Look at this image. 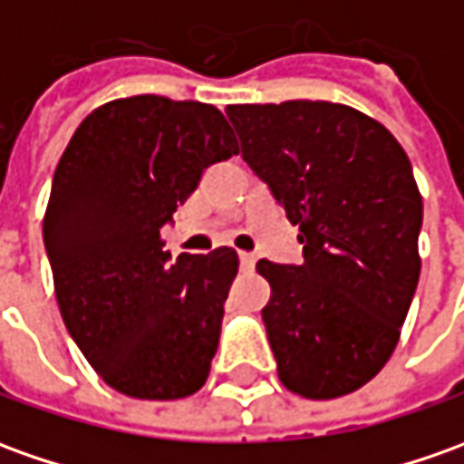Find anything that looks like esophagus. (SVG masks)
<instances>
[{"mask_svg": "<svg viewBox=\"0 0 464 464\" xmlns=\"http://www.w3.org/2000/svg\"><path fill=\"white\" fill-rule=\"evenodd\" d=\"M238 261H241V272H254V266H256V256L254 254H246V251L238 254Z\"/></svg>", "mask_w": 464, "mask_h": 464, "instance_id": "1", "label": "esophagus"}]
</instances>
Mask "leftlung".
<instances>
[{
    "label": "left lung",
    "instance_id": "obj_1",
    "mask_svg": "<svg viewBox=\"0 0 464 464\" xmlns=\"http://www.w3.org/2000/svg\"><path fill=\"white\" fill-rule=\"evenodd\" d=\"M241 157L299 226L302 264L261 258L276 373L304 399L353 393L386 365L417 292L421 195L376 119L330 101L226 109Z\"/></svg>",
    "mask_w": 464,
    "mask_h": 464
}]
</instances>
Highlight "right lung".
<instances>
[{"mask_svg": "<svg viewBox=\"0 0 464 464\" xmlns=\"http://www.w3.org/2000/svg\"><path fill=\"white\" fill-rule=\"evenodd\" d=\"M233 154L216 106L131 96L88 113L60 157L43 223L55 297L75 345L119 393L172 401L206 383L238 256L220 246L169 261L160 231Z\"/></svg>", "mask_w": 464, "mask_h": 464, "instance_id": "1", "label": "right lung"}]
</instances>
